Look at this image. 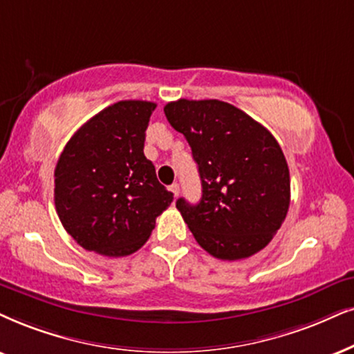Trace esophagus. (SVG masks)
Instances as JSON below:
<instances>
[{"label":"esophagus","instance_id":"obj_1","mask_svg":"<svg viewBox=\"0 0 354 354\" xmlns=\"http://www.w3.org/2000/svg\"><path fill=\"white\" fill-rule=\"evenodd\" d=\"M169 191L173 192L174 198H178V194H180V185H178V183H173V185L169 186Z\"/></svg>","mask_w":354,"mask_h":354}]
</instances>
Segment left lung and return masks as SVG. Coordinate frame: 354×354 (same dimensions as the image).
Returning <instances> with one entry per match:
<instances>
[{
	"label": "left lung",
	"instance_id": "8db88e82",
	"mask_svg": "<svg viewBox=\"0 0 354 354\" xmlns=\"http://www.w3.org/2000/svg\"><path fill=\"white\" fill-rule=\"evenodd\" d=\"M198 163L203 198L176 207L194 239L218 259L252 257L272 240L290 203L289 168L271 132L218 100H178L165 106Z\"/></svg>",
	"mask_w": 354,
	"mask_h": 354
}]
</instances>
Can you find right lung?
<instances>
[{
    "label": "right lung",
    "instance_id": "obj_1",
    "mask_svg": "<svg viewBox=\"0 0 354 354\" xmlns=\"http://www.w3.org/2000/svg\"><path fill=\"white\" fill-rule=\"evenodd\" d=\"M156 104L119 101L83 124L55 167V209L65 230L84 250L127 257L149 240L169 204L144 155L145 131Z\"/></svg>",
    "mask_w": 354,
    "mask_h": 354
}]
</instances>
